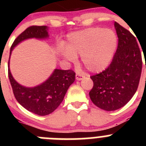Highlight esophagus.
<instances>
[{
    "instance_id": "1",
    "label": "esophagus",
    "mask_w": 146,
    "mask_h": 146,
    "mask_svg": "<svg viewBox=\"0 0 146 146\" xmlns=\"http://www.w3.org/2000/svg\"><path fill=\"white\" fill-rule=\"evenodd\" d=\"M85 78L83 75L80 74V73H76V78L77 80H81Z\"/></svg>"
}]
</instances>
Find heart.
Masks as SVG:
<instances>
[{"mask_svg":"<svg viewBox=\"0 0 146 146\" xmlns=\"http://www.w3.org/2000/svg\"><path fill=\"white\" fill-rule=\"evenodd\" d=\"M118 38L114 31L90 27L73 32L68 36L66 46L59 47V54L66 61L74 62L81 56L84 66L91 72L104 70L114 57Z\"/></svg>","mask_w":146,"mask_h":146,"instance_id":"1","label":"heart"}]
</instances>
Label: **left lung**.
<instances>
[{"label":"left lung","instance_id":"obj_1","mask_svg":"<svg viewBox=\"0 0 146 146\" xmlns=\"http://www.w3.org/2000/svg\"><path fill=\"white\" fill-rule=\"evenodd\" d=\"M119 42L112 61L107 69L91 76L92 102L102 110L114 111L127 104L136 93L142 70V57L135 36L114 23Z\"/></svg>","mask_w":146,"mask_h":146}]
</instances>
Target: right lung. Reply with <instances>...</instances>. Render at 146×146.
Masks as SVG:
<instances>
[{
  "label": "right lung",
  "instance_id": "obj_1",
  "mask_svg": "<svg viewBox=\"0 0 146 146\" xmlns=\"http://www.w3.org/2000/svg\"><path fill=\"white\" fill-rule=\"evenodd\" d=\"M48 37L46 26H31L20 34L11 46L10 58L14 47L23 41L35 38L38 39ZM8 61V77L17 101L24 108L39 116L52 113L64 100L70 85L75 81L76 73L72 70L55 69L49 78L43 83L27 88L20 85L13 77Z\"/></svg>",
  "mask_w": 146,
  "mask_h": 146
}]
</instances>
